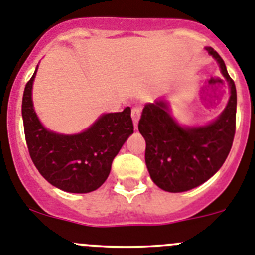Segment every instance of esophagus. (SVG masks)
Listing matches in <instances>:
<instances>
[{"instance_id":"34e87169","label":"esophagus","mask_w":255,"mask_h":255,"mask_svg":"<svg viewBox=\"0 0 255 255\" xmlns=\"http://www.w3.org/2000/svg\"><path fill=\"white\" fill-rule=\"evenodd\" d=\"M140 114H141V109L137 106L132 107L131 109V118H132V123H134V126L136 128L137 126V121L140 119Z\"/></svg>"}]
</instances>
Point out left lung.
I'll list each match as a JSON object with an SVG mask.
<instances>
[{
    "label": "left lung",
    "mask_w": 255,
    "mask_h": 255,
    "mask_svg": "<svg viewBox=\"0 0 255 255\" xmlns=\"http://www.w3.org/2000/svg\"><path fill=\"white\" fill-rule=\"evenodd\" d=\"M220 64L230 85V100L210 125L181 128L168 114L165 102L148 104L139 120L145 139V163L150 178L168 192H184L211 178L230 153L237 126V88L218 51L206 48Z\"/></svg>",
    "instance_id": "left-lung-1"
}]
</instances>
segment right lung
<instances>
[{"instance_id": "add662e5", "label": "right lung", "mask_w": 255, "mask_h": 255, "mask_svg": "<svg viewBox=\"0 0 255 255\" xmlns=\"http://www.w3.org/2000/svg\"><path fill=\"white\" fill-rule=\"evenodd\" d=\"M35 74L36 71L22 96L25 139L32 163L49 183L65 192L97 190L109 177L114 158L134 132L131 110L126 107L123 112L102 115L81 134H55L41 125L32 107Z\"/></svg>"}]
</instances>
